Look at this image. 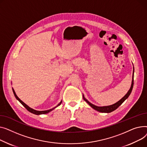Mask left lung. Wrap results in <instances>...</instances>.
<instances>
[{"instance_id": "left-lung-1", "label": "left lung", "mask_w": 147, "mask_h": 147, "mask_svg": "<svg viewBox=\"0 0 147 147\" xmlns=\"http://www.w3.org/2000/svg\"><path fill=\"white\" fill-rule=\"evenodd\" d=\"M134 72H133V76H132V84H131V87L129 89V90L128 91V92H127V94L125 95V96L122 98L120 99L119 101H117V102L115 103V104L110 105V106H102V107H98L97 106H95L94 105H92V103H91L90 102H89L87 99H86L84 97V96L83 95V99L87 102L88 104L92 107L93 108L94 110H96L99 112H101V113H110V112L113 111L114 110H115L116 109H117L120 105H121L122 103L125 101V100H126L128 97L130 96V94L132 92V88H133V86H134Z\"/></svg>"}]
</instances>
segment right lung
Returning <instances> with one entry per match:
<instances>
[{"label": "right lung", "instance_id": "obj_1", "mask_svg": "<svg viewBox=\"0 0 147 147\" xmlns=\"http://www.w3.org/2000/svg\"><path fill=\"white\" fill-rule=\"evenodd\" d=\"M12 91H13V94H14V96H15V98L18 100L21 104L23 105V106L24 107H25V108H26V109H27L28 111H29L30 112H31V113H33V114H35V115H42V114H46V113H49L50 111H52L53 110H54L55 108H56L57 107H58L59 106H60V105H61V103H62V101H60L59 104L56 106V107H55L54 108H53V109H50V110H45V111H38V110H34L33 109H32V108H31V107H30L28 106H27V105L25 104V103H24L22 100H21L19 98H18V97L16 96V93H15V91H14V90H13V88H12Z\"/></svg>", "mask_w": 147, "mask_h": 147}]
</instances>
